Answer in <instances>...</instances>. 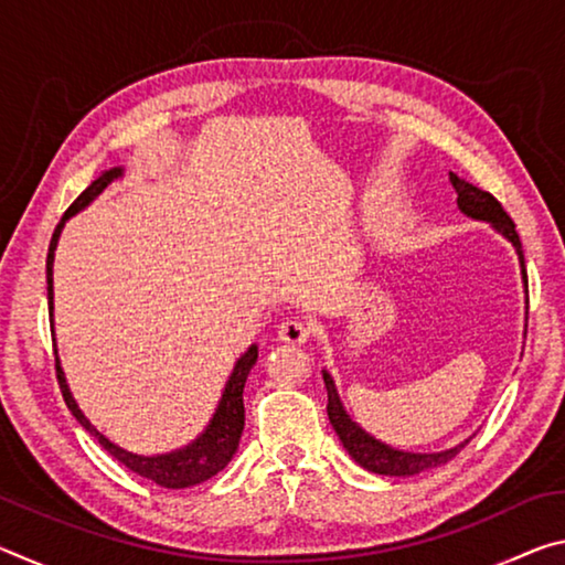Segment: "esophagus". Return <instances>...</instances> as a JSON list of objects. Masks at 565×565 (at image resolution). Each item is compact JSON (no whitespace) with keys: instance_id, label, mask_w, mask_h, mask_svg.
<instances>
[{"instance_id":"obj_1","label":"esophagus","mask_w":565,"mask_h":565,"mask_svg":"<svg viewBox=\"0 0 565 565\" xmlns=\"http://www.w3.org/2000/svg\"><path fill=\"white\" fill-rule=\"evenodd\" d=\"M279 341L301 347V343L309 341V327L301 319H286L279 327Z\"/></svg>"}]
</instances>
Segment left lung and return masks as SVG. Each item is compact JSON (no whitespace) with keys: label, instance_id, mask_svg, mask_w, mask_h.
<instances>
[{"label":"left lung","instance_id":"1","mask_svg":"<svg viewBox=\"0 0 565 565\" xmlns=\"http://www.w3.org/2000/svg\"><path fill=\"white\" fill-rule=\"evenodd\" d=\"M448 179H451V184L456 189L458 209H461L466 216L476 218V222L491 224L493 232H499L505 242L515 248V256H519V266H521L523 291H525V319H529V279H525L521 238H519V234H515V224L511 222V216L503 212V206L495 202L489 191L473 186L471 181L461 179L458 174H454V171H448ZM321 376H323V384H327V391H329L327 414H329L333 431H337L339 441L343 444V448H347L353 461H356L361 468H366V471H371V473L401 478V476H416V473L431 471V468H438V466L451 461V458L473 438V436H468L466 441L456 444L454 448H446V451H434V454H416V451H404V448L388 446L384 441H379L376 436H371L369 431H363L356 420L347 414L343 401L339 396L337 381H333V376L327 369H321Z\"/></svg>","mask_w":565,"mask_h":565}]
</instances>
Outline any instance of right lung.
<instances>
[{"instance_id": "obj_1", "label": "right lung", "mask_w": 565, "mask_h": 565, "mask_svg": "<svg viewBox=\"0 0 565 565\" xmlns=\"http://www.w3.org/2000/svg\"><path fill=\"white\" fill-rule=\"evenodd\" d=\"M119 177H124V167H111L109 171H104L102 177L94 179L92 184L76 196V202L66 209L62 222L54 228L50 254H46V296H50L52 327H54V252H56V244H60L62 228L72 216L84 212V209H87L94 199H97L102 191ZM54 356H56V379H60V388L66 401V408L72 411V416L76 420H79L82 428H87V431L102 444V448H107V451L117 458L119 463L127 466L129 471L139 473L141 478H149V481H154L157 486H161V489H189V486L209 481V478L216 476L234 458L238 448V438H242V431H244L246 376L248 371L254 369L256 359H259V347H256V343H252V347L236 359L232 374H228L226 386L222 391V398H218V404L214 408L212 418H209L204 431L186 446H179L174 451H167V454H151V456L134 454V451H127V448H121L119 444H114L111 438L104 436L99 428L84 416V411L79 408V404H76L70 384H66V376H64V369L56 349H54Z\"/></svg>"}]
</instances>
